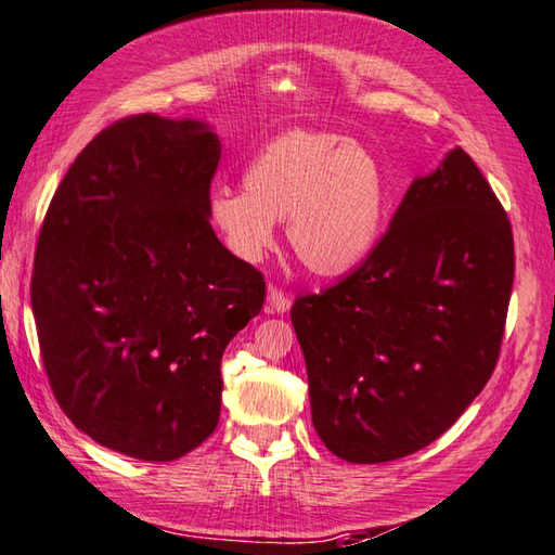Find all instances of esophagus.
I'll list each match as a JSON object with an SVG mask.
<instances>
[{
	"label": "esophagus",
	"mask_w": 555,
	"mask_h": 555,
	"mask_svg": "<svg viewBox=\"0 0 555 555\" xmlns=\"http://www.w3.org/2000/svg\"><path fill=\"white\" fill-rule=\"evenodd\" d=\"M289 307H292L289 295H285V292H282V289L270 285V287H268L266 311H268V313H285V311H289Z\"/></svg>",
	"instance_id": "obj_1"
}]
</instances>
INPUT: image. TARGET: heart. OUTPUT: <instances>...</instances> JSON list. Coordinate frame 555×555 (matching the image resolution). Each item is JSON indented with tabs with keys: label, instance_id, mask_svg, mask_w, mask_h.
<instances>
[{
	"label": "heart",
	"instance_id": "heart-1",
	"mask_svg": "<svg viewBox=\"0 0 555 555\" xmlns=\"http://www.w3.org/2000/svg\"><path fill=\"white\" fill-rule=\"evenodd\" d=\"M389 185L376 156L338 132L292 130L260 147L242 185H215L207 222L236 258L256 263L287 219L295 256L311 273L343 275L384 232Z\"/></svg>",
	"mask_w": 555,
	"mask_h": 555
}]
</instances>
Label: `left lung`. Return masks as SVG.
<instances>
[{"label": "left lung", "mask_w": 555, "mask_h": 555, "mask_svg": "<svg viewBox=\"0 0 555 555\" xmlns=\"http://www.w3.org/2000/svg\"><path fill=\"white\" fill-rule=\"evenodd\" d=\"M512 280L503 205L472 156L447 152L370 258L292 307L323 444L382 464L447 433L495 370Z\"/></svg>", "instance_id": "1"}]
</instances>
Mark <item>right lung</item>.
<instances>
[{
    "label": "right lung",
    "mask_w": 555,
    "mask_h": 555,
    "mask_svg": "<svg viewBox=\"0 0 555 555\" xmlns=\"http://www.w3.org/2000/svg\"><path fill=\"white\" fill-rule=\"evenodd\" d=\"M222 144L203 120L130 115L69 166L30 278L40 358L93 442L173 462L215 433L224 348L266 280L207 222Z\"/></svg>",
    "instance_id": "1"
}]
</instances>
